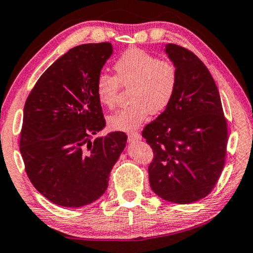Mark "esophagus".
<instances>
[{
  "label": "esophagus",
  "instance_id": "1",
  "mask_svg": "<svg viewBox=\"0 0 253 253\" xmlns=\"http://www.w3.org/2000/svg\"><path fill=\"white\" fill-rule=\"evenodd\" d=\"M128 138H129V141H140L142 140V136L138 133H136V131H134V133H129L128 134Z\"/></svg>",
  "mask_w": 253,
  "mask_h": 253
}]
</instances>
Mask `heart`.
Listing matches in <instances>:
<instances>
[{"instance_id": "obj_1", "label": "heart", "mask_w": 253, "mask_h": 253, "mask_svg": "<svg viewBox=\"0 0 253 253\" xmlns=\"http://www.w3.org/2000/svg\"><path fill=\"white\" fill-rule=\"evenodd\" d=\"M116 77L99 74L96 80V95L99 103L112 108L120 86H131L130 104L108 118L111 129L135 130L147 120L149 113H159L172 101L176 88V69L169 60L133 48L116 60Z\"/></svg>"}]
</instances>
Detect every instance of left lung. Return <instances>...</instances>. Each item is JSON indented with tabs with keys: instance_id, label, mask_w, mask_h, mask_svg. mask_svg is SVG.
<instances>
[{
	"instance_id": "obj_1",
	"label": "left lung",
	"mask_w": 253,
	"mask_h": 253,
	"mask_svg": "<svg viewBox=\"0 0 253 253\" xmlns=\"http://www.w3.org/2000/svg\"><path fill=\"white\" fill-rule=\"evenodd\" d=\"M164 51L177 80L169 105L142 131L154 150L149 182L165 201L190 204L215 186L225 165L228 130L219 90L204 63L173 43Z\"/></svg>"
}]
</instances>
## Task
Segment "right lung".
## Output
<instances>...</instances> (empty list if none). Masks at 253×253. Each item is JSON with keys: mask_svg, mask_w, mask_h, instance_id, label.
Here are the masks:
<instances>
[{"mask_svg": "<svg viewBox=\"0 0 253 253\" xmlns=\"http://www.w3.org/2000/svg\"><path fill=\"white\" fill-rule=\"evenodd\" d=\"M113 52L109 42L70 49L49 66L24 106L20 154L42 196L64 208L90 204L105 193L127 135L105 127L96 80Z\"/></svg>", "mask_w": 253, "mask_h": 253, "instance_id": "right-lung-1", "label": "right lung"}]
</instances>
